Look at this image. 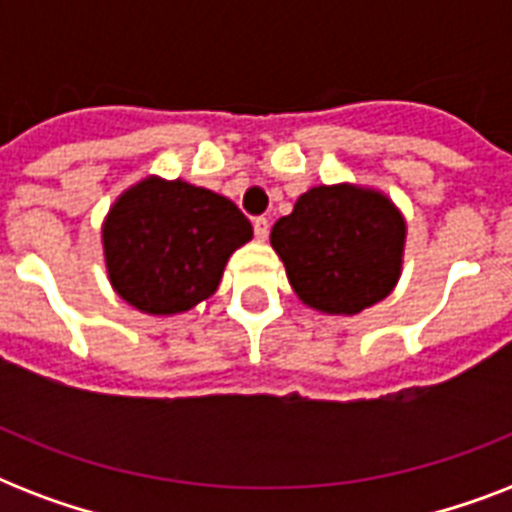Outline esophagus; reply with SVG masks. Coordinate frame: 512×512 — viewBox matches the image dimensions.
I'll return each mask as SVG.
<instances>
[{"mask_svg":"<svg viewBox=\"0 0 512 512\" xmlns=\"http://www.w3.org/2000/svg\"><path fill=\"white\" fill-rule=\"evenodd\" d=\"M252 228H255V236L260 241L268 239V231H271V225H268V217H255L252 220Z\"/></svg>","mask_w":512,"mask_h":512,"instance_id":"esophagus-1","label":"esophagus"}]
</instances>
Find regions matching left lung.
Listing matches in <instances>:
<instances>
[{
  "label": "left lung",
  "instance_id": "8db88e82",
  "mask_svg": "<svg viewBox=\"0 0 512 512\" xmlns=\"http://www.w3.org/2000/svg\"><path fill=\"white\" fill-rule=\"evenodd\" d=\"M406 223L372 188L316 185L276 220L271 244L297 297L321 313H361L393 292L401 276Z\"/></svg>",
  "mask_w": 512,
  "mask_h": 512
}]
</instances>
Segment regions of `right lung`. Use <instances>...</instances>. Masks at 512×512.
I'll list each match as a JSON object with an SVG mask.
<instances>
[{"label":"right lung","instance_id":"right-lung-1","mask_svg":"<svg viewBox=\"0 0 512 512\" xmlns=\"http://www.w3.org/2000/svg\"><path fill=\"white\" fill-rule=\"evenodd\" d=\"M249 239L252 223L231 199L162 177L124 191L103 223L111 287L151 316L191 311L207 300L228 257Z\"/></svg>","mask_w":512,"mask_h":512}]
</instances>
